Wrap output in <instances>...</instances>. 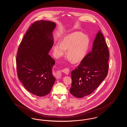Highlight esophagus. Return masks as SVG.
<instances>
[{"label":"esophagus","mask_w":127,"mask_h":127,"mask_svg":"<svg viewBox=\"0 0 127 127\" xmlns=\"http://www.w3.org/2000/svg\"><path fill=\"white\" fill-rule=\"evenodd\" d=\"M70 71V69L67 68H65L63 69L62 70V72H64V73H65L66 75H68Z\"/></svg>","instance_id":"34e87169"}]
</instances>
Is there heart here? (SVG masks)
Returning a JSON list of instances; mask_svg holds the SVG:
<instances>
[{
  "mask_svg": "<svg viewBox=\"0 0 127 127\" xmlns=\"http://www.w3.org/2000/svg\"><path fill=\"white\" fill-rule=\"evenodd\" d=\"M89 46L88 38L79 32H76L66 36L62 41L54 47V55L60 58L65 54L72 62L78 63L85 57Z\"/></svg>",
  "mask_w": 127,
  "mask_h": 127,
  "instance_id": "heart-1",
  "label": "heart"
}]
</instances>
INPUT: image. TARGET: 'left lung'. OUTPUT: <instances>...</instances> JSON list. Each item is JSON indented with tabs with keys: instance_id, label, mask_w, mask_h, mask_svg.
Here are the masks:
<instances>
[{
	"instance_id": "left-lung-1",
	"label": "left lung",
	"mask_w": 127,
	"mask_h": 127,
	"mask_svg": "<svg viewBox=\"0 0 127 127\" xmlns=\"http://www.w3.org/2000/svg\"><path fill=\"white\" fill-rule=\"evenodd\" d=\"M109 59L108 46L100 30L93 42L92 51L72 71L71 94L81 98L92 93L106 77Z\"/></svg>"
}]
</instances>
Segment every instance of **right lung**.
<instances>
[{
  "label": "right lung",
  "instance_id": "1",
  "mask_svg": "<svg viewBox=\"0 0 127 127\" xmlns=\"http://www.w3.org/2000/svg\"><path fill=\"white\" fill-rule=\"evenodd\" d=\"M55 23L34 22L21 42L16 57L17 76L25 89L36 96L50 92L55 79L52 74L55 61L49 55L54 44Z\"/></svg>",
  "mask_w": 127,
  "mask_h": 127
}]
</instances>
